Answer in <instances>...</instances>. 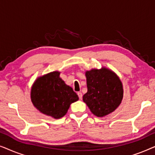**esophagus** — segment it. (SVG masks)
I'll use <instances>...</instances> for the list:
<instances>
[{
	"instance_id": "obj_1",
	"label": "esophagus",
	"mask_w": 155,
	"mask_h": 155,
	"mask_svg": "<svg viewBox=\"0 0 155 155\" xmlns=\"http://www.w3.org/2000/svg\"><path fill=\"white\" fill-rule=\"evenodd\" d=\"M78 97H79V98L81 99L82 98V92H78Z\"/></svg>"
}]
</instances>
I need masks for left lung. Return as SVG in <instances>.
<instances>
[{"label":"left lung","mask_w":155,"mask_h":155,"mask_svg":"<svg viewBox=\"0 0 155 155\" xmlns=\"http://www.w3.org/2000/svg\"><path fill=\"white\" fill-rule=\"evenodd\" d=\"M87 92L82 99L92 113L103 117L120 104L124 97L122 82L117 75L107 68L86 71Z\"/></svg>","instance_id":"1"}]
</instances>
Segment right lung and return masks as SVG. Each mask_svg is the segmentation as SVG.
<instances>
[{
    "mask_svg": "<svg viewBox=\"0 0 155 155\" xmlns=\"http://www.w3.org/2000/svg\"><path fill=\"white\" fill-rule=\"evenodd\" d=\"M79 99L73 88L54 71L38 78L31 90V100L41 113L60 118L66 114L70 105Z\"/></svg>",
    "mask_w": 155,
    "mask_h": 155,
    "instance_id": "right-lung-1",
    "label": "right lung"
}]
</instances>
